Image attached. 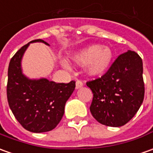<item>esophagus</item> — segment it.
<instances>
[{
  "instance_id": "34e87169",
  "label": "esophagus",
  "mask_w": 153,
  "mask_h": 153,
  "mask_svg": "<svg viewBox=\"0 0 153 153\" xmlns=\"http://www.w3.org/2000/svg\"><path fill=\"white\" fill-rule=\"evenodd\" d=\"M83 82L81 80H77L76 81V89H79V88H81L82 86H83Z\"/></svg>"
}]
</instances>
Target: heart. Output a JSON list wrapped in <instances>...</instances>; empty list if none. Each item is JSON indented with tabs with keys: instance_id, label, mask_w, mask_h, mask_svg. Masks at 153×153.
<instances>
[{
	"instance_id": "b5f03b06",
	"label": "heart",
	"mask_w": 153,
	"mask_h": 153,
	"mask_svg": "<svg viewBox=\"0 0 153 153\" xmlns=\"http://www.w3.org/2000/svg\"><path fill=\"white\" fill-rule=\"evenodd\" d=\"M113 59V52L108 46L93 44L85 48L73 56V63L86 65V71L90 76H98L110 68Z\"/></svg>"
}]
</instances>
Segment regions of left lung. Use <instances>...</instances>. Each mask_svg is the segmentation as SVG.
I'll use <instances>...</instances> for the list:
<instances>
[{"instance_id":"1","label":"left lung","mask_w":153,"mask_h":153,"mask_svg":"<svg viewBox=\"0 0 153 153\" xmlns=\"http://www.w3.org/2000/svg\"><path fill=\"white\" fill-rule=\"evenodd\" d=\"M142 58L134 51L120 54L102 76L86 82L93 93L90 110L98 122L119 127L142 105L145 87Z\"/></svg>"}]
</instances>
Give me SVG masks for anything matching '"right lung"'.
<instances>
[{"mask_svg": "<svg viewBox=\"0 0 153 153\" xmlns=\"http://www.w3.org/2000/svg\"><path fill=\"white\" fill-rule=\"evenodd\" d=\"M41 42L42 39L30 42ZM29 43L11 58L8 67L7 100L16 119L29 131L40 133L54 129L62 119L65 103L74 90L75 81L56 83L47 79H29L22 73L21 60Z\"/></svg>", "mask_w": 153, "mask_h": 153, "instance_id": "1", "label": "right lung"}]
</instances>
